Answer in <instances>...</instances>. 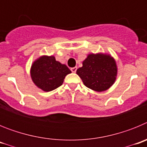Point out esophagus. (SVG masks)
Masks as SVG:
<instances>
[{
    "label": "esophagus",
    "instance_id": "34e87169",
    "mask_svg": "<svg viewBox=\"0 0 147 147\" xmlns=\"http://www.w3.org/2000/svg\"><path fill=\"white\" fill-rule=\"evenodd\" d=\"M76 70H77V67H71V71H72L73 73H76Z\"/></svg>",
    "mask_w": 147,
    "mask_h": 147
}]
</instances>
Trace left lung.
<instances>
[{
    "label": "left lung",
    "instance_id": "1",
    "mask_svg": "<svg viewBox=\"0 0 147 147\" xmlns=\"http://www.w3.org/2000/svg\"><path fill=\"white\" fill-rule=\"evenodd\" d=\"M76 74L85 86L95 91L102 92L113 85L117 75V67L110 56L89 54Z\"/></svg>",
    "mask_w": 147,
    "mask_h": 147
}]
</instances>
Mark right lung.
<instances>
[{
	"label": "right lung",
	"instance_id": "obj_1",
	"mask_svg": "<svg viewBox=\"0 0 147 147\" xmlns=\"http://www.w3.org/2000/svg\"><path fill=\"white\" fill-rule=\"evenodd\" d=\"M70 73L69 68L56 61L54 57L43 56L33 63L31 76L38 88L49 92L61 86L65 76Z\"/></svg>",
	"mask_w": 147,
	"mask_h": 147
}]
</instances>
